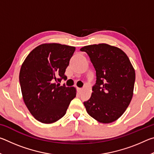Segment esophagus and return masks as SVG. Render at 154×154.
<instances>
[{
    "mask_svg": "<svg viewBox=\"0 0 154 154\" xmlns=\"http://www.w3.org/2000/svg\"><path fill=\"white\" fill-rule=\"evenodd\" d=\"M77 90H78V92H79L80 93V92H82V88H77Z\"/></svg>",
    "mask_w": 154,
    "mask_h": 154,
    "instance_id": "1",
    "label": "esophagus"
}]
</instances>
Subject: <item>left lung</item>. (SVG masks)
<instances>
[{
  "label": "left lung",
  "instance_id": "8db88e82",
  "mask_svg": "<svg viewBox=\"0 0 154 154\" xmlns=\"http://www.w3.org/2000/svg\"><path fill=\"white\" fill-rule=\"evenodd\" d=\"M96 70V82L90 98L83 103L88 113L103 124L123 115L133 96L135 71L128 57L106 43L83 47Z\"/></svg>",
  "mask_w": 154,
  "mask_h": 154
}]
</instances>
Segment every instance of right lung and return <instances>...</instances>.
Listing matches in <instances>:
<instances>
[{"instance_id":"obj_1","label":"right lung","mask_w":154,"mask_h":154,"mask_svg":"<svg viewBox=\"0 0 154 154\" xmlns=\"http://www.w3.org/2000/svg\"><path fill=\"white\" fill-rule=\"evenodd\" d=\"M75 47L44 43L30 51L21 66L20 83L26 106L36 120L51 124L61 119L76 96L74 87L60 86Z\"/></svg>"}]
</instances>
